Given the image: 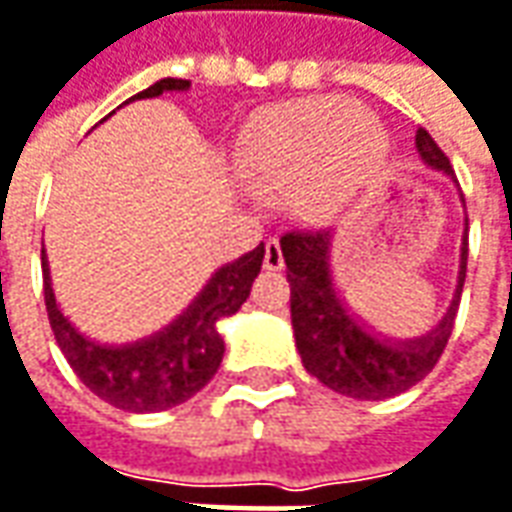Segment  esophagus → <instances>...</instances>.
Here are the masks:
<instances>
[{"label":"esophagus","instance_id":"1","mask_svg":"<svg viewBox=\"0 0 512 512\" xmlns=\"http://www.w3.org/2000/svg\"><path fill=\"white\" fill-rule=\"evenodd\" d=\"M263 266L269 269V272H278V269H284V252H281V243L272 237V240H266V249H263Z\"/></svg>","mask_w":512,"mask_h":512}]
</instances>
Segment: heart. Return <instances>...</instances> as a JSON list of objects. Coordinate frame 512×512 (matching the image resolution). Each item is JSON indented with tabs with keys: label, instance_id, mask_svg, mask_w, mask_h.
Wrapping results in <instances>:
<instances>
[{
	"label": "heart",
	"instance_id": "heart-1",
	"mask_svg": "<svg viewBox=\"0 0 512 512\" xmlns=\"http://www.w3.org/2000/svg\"><path fill=\"white\" fill-rule=\"evenodd\" d=\"M385 150L382 127L353 101L310 98L260 118L237 147V165L257 191H292L304 214L327 217L382 165Z\"/></svg>",
	"mask_w": 512,
	"mask_h": 512
}]
</instances>
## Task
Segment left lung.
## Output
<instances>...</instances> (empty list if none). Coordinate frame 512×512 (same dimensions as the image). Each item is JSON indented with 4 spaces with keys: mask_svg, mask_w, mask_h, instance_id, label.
Instances as JSON below:
<instances>
[{
    "mask_svg": "<svg viewBox=\"0 0 512 512\" xmlns=\"http://www.w3.org/2000/svg\"><path fill=\"white\" fill-rule=\"evenodd\" d=\"M420 159L446 176H455L446 153L423 127L414 136ZM289 281V313L301 362L327 388L356 400L397 397L432 374L455 327L466 278V237L455 298L435 330L420 339L391 342L371 333L345 307L330 278V231H286L281 237Z\"/></svg>",
    "mask_w": 512,
    "mask_h": 512,
    "instance_id": "obj_1",
    "label": "left lung"
}]
</instances>
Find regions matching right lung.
Returning a JSON list of instances; mask_svg holds the SVG:
<instances>
[{
    "label": "right lung",
    "mask_w": 512,
    "mask_h": 512,
    "mask_svg": "<svg viewBox=\"0 0 512 512\" xmlns=\"http://www.w3.org/2000/svg\"><path fill=\"white\" fill-rule=\"evenodd\" d=\"M188 86H191L188 80L165 77L147 86L144 92H138L136 98H156L162 92H182ZM260 263H263V243L249 255L237 257L234 263L217 269L211 281L191 301V307L156 336L133 345H98L83 333H77L75 324L60 313L51 289L48 260L43 257L48 321L72 371L95 397L121 411H136V414L167 411L191 400L196 391H202L214 379L226 353V342L217 330V321L234 316L243 307L260 272Z\"/></svg>",
    "instance_id": "1"
}]
</instances>
